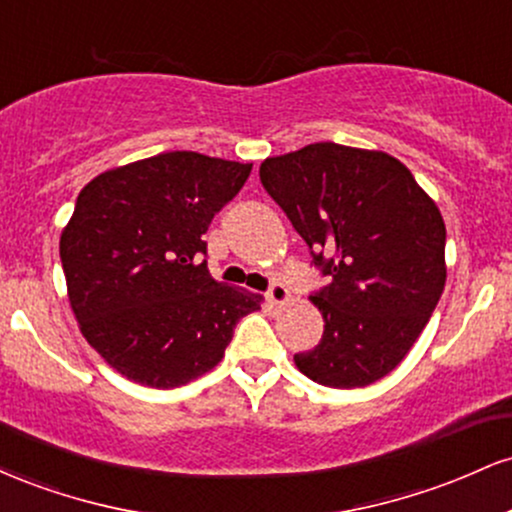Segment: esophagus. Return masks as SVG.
Returning <instances> with one entry per match:
<instances>
[{"label":"esophagus","instance_id":"obj_1","mask_svg":"<svg viewBox=\"0 0 512 512\" xmlns=\"http://www.w3.org/2000/svg\"><path fill=\"white\" fill-rule=\"evenodd\" d=\"M267 301L274 305H284L286 301H289V289H286L281 281H274V284L267 289Z\"/></svg>","mask_w":512,"mask_h":512}]
</instances>
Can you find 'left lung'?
I'll list each match as a JSON object with an SVG mask.
<instances>
[{"mask_svg":"<svg viewBox=\"0 0 512 512\" xmlns=\"http://www.w3.org/2000/svg\"><path fill=\"white\" fill-rule=\"evenodd\" d=\"M327 284L313 291L320 344L293 356L315 383L385 378L424 332L445 286V223L404 163L383 151L308 144L260 166Z\"/></svg>","mask_w":512,"mask_h":512,"instance_id":"8db88e82","label":"left lung"}]
</instances>
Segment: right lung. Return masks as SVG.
I'll return each instance as SVG.
<instances>
[{
    "instance_id": "add662e5",
    "label": "right lung",
    "mask_w": 512,
    "mask_h": 512,
    "mask_svg": "<svg viewBox=\"0 0 512 512\" xmlns=\"http://www.w3.org/2000/svg\"><path fill=\"white\" fill-rule=\"evenodd\" d=\"M252 163L168 151L93 178L60 238L86 342L139 385L178 387L223 358L260 298L219 284L204 233Z\"/></svg>"
}]
</instances>
